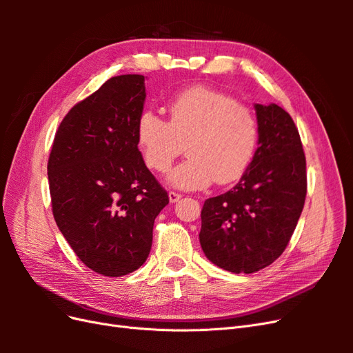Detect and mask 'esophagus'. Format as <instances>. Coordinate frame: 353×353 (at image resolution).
I'll use <instances>...</instances> for the list:
<instances>
[{
  "instance_id": "1",
  "label": "esophagus",
  "mask_w": 353,
  "mask_h": 353,
  "mask_svg": "<svg viewBox=\"0 0 353 353\" xmlns=\"http://www.w3.org/2000/svg\"><path fill=\"white\" fill-rule=\"evenodd\" d=\"M181 199V194L179 193H175V191H169V201L170 203H175Z\"/></svg>"
}]
</instances>
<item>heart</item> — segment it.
Listing matches in <instances>:
<instances>
[{
  "label": "heart",
  "mask_w": 353,
  "mask_h": 353,
  "mask_svg": "<svg viewBox=\"0 0 353 353\" xmlns=\"http://www.w3.org/2000/svg\"><path fill=\"white\" fill-rule=\"evenodd\" d=\"M168 112V121L153 110L137 119V144L148 169L166 172L187 142L188 159L169 175L174 187L201 190L241 176L258 143V121L249 108L225 92L191 87L169 100Z\"/></svg>",
  "instance_id": "b5f03b06"
}]
</instances>
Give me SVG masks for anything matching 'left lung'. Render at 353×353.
<instances>
[{
  "label": "left lung",
  "mask_w": 353,
  "mask_h": 353,
  "mask_svg": "<svg viewBox=\"0 0 353 353\" xmlns=\"http://www.w3.org/2000/svg\"><path fill=\"white\" fill-rule=\"evenodd\" d=\"M259 145L239 184L201 209L200 245L234 274H252L279 259L306 197V157L297 128L276 104H256Z\"/></svg>",
  "instance_id": "1"
}]
</instances>
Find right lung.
<instances>
[{"instance_id":"right-lung-1","label":"right lung","mask_w":353,"mask_h":353,"mask_svg":"<svg viewBox=\"0 0 353 353\" xmlns=\"http://www.w3.org/2000/svg\"><path fill=\"white\" fill-rule=\"evenodd\" d=\"M144 100L143 74L108 79L63 117L48 157L57 227L82 263L105 276L145 262L154 219L169 203L138 150Z\"/></svg>"}]
</instances>
